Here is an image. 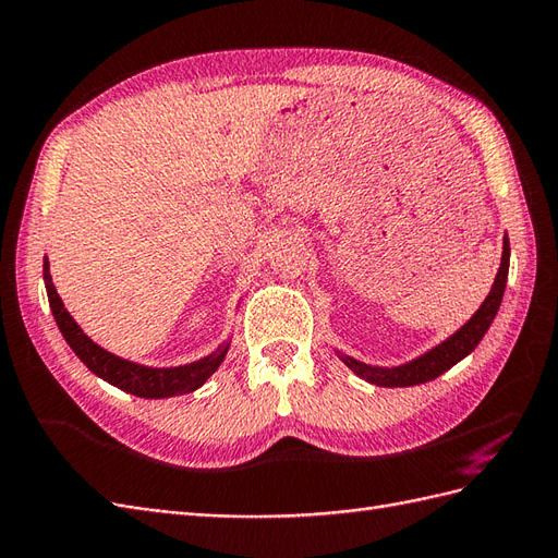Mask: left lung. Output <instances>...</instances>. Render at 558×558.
I'll use <instances>...</instances> for the list:
<instances>
[{
    "mask_svg": "<svg viewBox=\"0 0 558 558\" xmlns=\"http://www.w3.org/2000/svg\"><path fill=\"white\" fill-rule=\"evenodd\" d=\"M507 274H509V238H505L502 264H499L497 278H495V284H493L488 299H485L483 306L474 313V318H471L460 332H454L448 341H442L440 347L424 353L422 359L412 361L408 365H401V367H391V369L369 367L365 363L349 359V355H341V361H344L355 375L377 384V387H415V384L436 379L438 375L446 373V369H450L454 363H460L464 355L474 351L478 347V341L483 339V335L488 332L493 318L497 316V308H499V304H502V294L507 288Z\"/></svg>",
    "mask_w": 558,
    "mask_h": 558,
    "instance_id": "obj_1",
    "label": "left lung"
}]
</instances>
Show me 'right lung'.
I'll return each instance as SVG.
<instances>
[{"label":"right lung","mask_w":558,"mask_h":558,"mask_svg":"<svg viewBox=\"0 0 558 558\" xmlns=\"http://www.w3.org/2000/svg\"><path fill=\"white\" fill-rule=\"evenodd\" d=\"M45 282H47V294H49V306L53 311L56 325L63 332L65 341L77 353V359L87 365L94 375L110 381L112 387H118L126 393H134L141 398H169V396H181L195 391L203 387L207 377L217 369L223 361L228 347H221L214 351L207 359L181 365V367H143L130 361H122L118 355L104 351L98 344L80 330V325L73 320V316L63 308V302L59 292H56L51 274H49V262L45 259Z\"/></svg>","instance_id":"1"}]
</instances>
